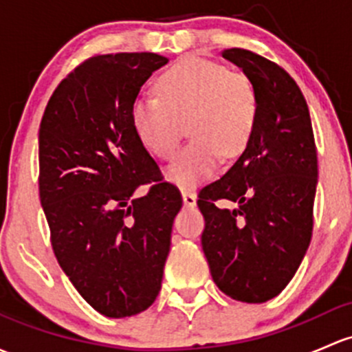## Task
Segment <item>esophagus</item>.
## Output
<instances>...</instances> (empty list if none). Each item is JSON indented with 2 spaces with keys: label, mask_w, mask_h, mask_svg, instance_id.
<instances>
[{
  "label": "esophagus",
  "mask_w": 352,
  "mask_h": 352,
  "mask_svg": "<svg viewBox=\"0 0 352 352\" xmlns=\"http://www.w3.org/2000/svg\"><path fill=\"white\" fill-rule=\"evenodd\" d=\"M182 201H184V206L187 207H194L197 204V197H195V194H192V192H187V190L182 192Z\"/></svg>",
  "instance_id": "34e87169"
}]
</instances>
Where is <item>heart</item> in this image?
<instances>
[{"label": "heart", "mask_w": 352, "mask_h": 352, "mask_svg": "<svg viewBox=\"0 0 352 352\" xmlns=\"http://www.w3.org/2000/svg\"><path fill=\"white\" fill-rule=\"evenodd\" d=\"M158 96L133 102L131 124L140 143L166 160L175 153L187 123L190 143L165 170L166 180L194 188L217 172L221 157L246 146L256 120V92L250 77L217 62L180 58L157 82Z\"/></svg>", "instance_id": "heart-1"}]
</instances>
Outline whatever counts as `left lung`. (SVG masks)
<instances>
[{
  "label": "left lung",
  "instance_id": "left-lung-1",
  "mask_svg": "<svg viewBox=\"0 0 352 352\" xmlns=\"http://www.w3.org/2000/svg\"><path fill=\"white\" fill-rule=\"evenodd\" d=\"M250 77L256 120L236 164L199 194L202 250L214 283L234 300L263 303L294 278L312 238L317 151L309 106L282 67L243 49L223 52ZM217 200L235 202L224 210Z\"/></svg>",
  "mask_w": 352,
  "mask_h": 352
}]
</instances>
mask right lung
Returning <instances> with one entry per match:
<instances>
[{
	"label": "right lung",
	"mask_w": 352,
	"mask_h": 352,
	"mask_svg": "<svg viewBox=\"0 0 352 352\" xmlns=\"http://www.w3.org/2000/svg\"><path fill=\"white\" fill-rule=\"evenodd\" d=\"M166 62L150 52L89 58L58 84L40 123V202L55 258L84 300L113 319L155 302L182 207L172 184L157 182L131 124L140 89Z\"/></svg>",
	"instance_id": "right-lung-1"
}]
</instances>
